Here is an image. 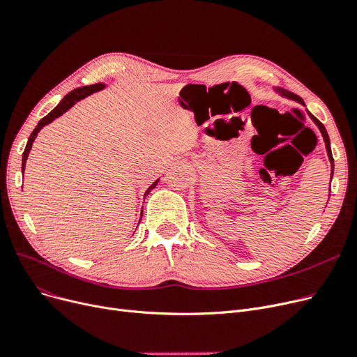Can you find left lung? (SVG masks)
<instances>
[{
  "label": "left lung",
  "instance_id": "8db88e82",
  "mask_svg": "<svg viewBox=\"0 0 357 357\" xmlns=\"http://www.w3.org/2000/svg\"><path fill=\"white\" fill-rule=\"evenodd\" d=\"M277 91H280L283 96H286V98H290V99H293V100H298L299 103H302V105H305L303 103V100L299 98V96H296L294 95V93H290V91H284V90H282V89H277ZM311 115V114H309ZM311 118H312V121L317 123L318 126V128H319V131H321V134H322V137H324V142H325V147H327V153H328V159H330V162H331V179H333V174H334V159H333V153H331V146H330V137H328V134H327V130H325V127L322 126V122H319L314 115H311Z\"/></svg>",
  "mask_w": 357,
  "mask_h": 357
}]
</instances>
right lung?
<instances>
[{
    "label": "right lung",
    "mask_w": 357,
    "mask_h": 357,
    "mask_svg": "<svg viewBox=\"0 0 357 357\" xmlns=\"http://www.w3.org/2000/svg\"><path fill=\"white\" fill-rule=\"evenodd\" d=\"M103 87H105V84H103V83H96V84H91V86H84V87L74 89L73 91H70L68 95H67L63 100H61V102L54 107V109H52L48 115H46L45 118H42V119L38 122V126H36V128L33 130V132L30 134L29 140H27V144H26V149H24V151H23L22 172H24V167H26V160H27V156H29V151H30V149H32V146H33V142H35V138H36L38 132H39L45 126H48V123H51L55 118H58V116L63 115L64 112H67L75 102L82 100L83 98H86V96L91 95V93H95V91H98V90H102ZM158 182H159V179H158L156 182H154V183H151L150 187H149V190L146 191V194H144V195H147V194H149L154 187H156ZM142 215H143V211H142Z\"/></svg>",
    "instance_id": "1"
}]
</instances>
